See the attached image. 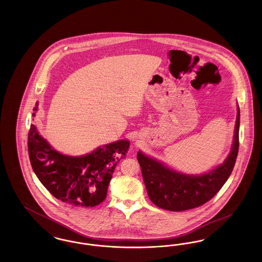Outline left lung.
<instances>
[{"label":"left lung","mask_w":262,"mask_h":262,"mask_svg":"<svg viewBox=\"0 0 262 262\" xmlns=\"http://www.w3.org/2000/svg\"><path fill=\"white\" fill-rule=\"evenodd\" d=\"M239 108L233 146L224 162L202 174H187L174 171L141 151L137 160L150 200L158 207L170 211H184L204 204L221 189L232 173L238 151Z\"/></svg>","instance_id":"obj_1"}]
</instances>
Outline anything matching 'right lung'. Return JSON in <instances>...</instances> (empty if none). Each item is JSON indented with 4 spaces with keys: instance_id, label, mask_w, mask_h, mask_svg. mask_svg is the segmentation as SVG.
<instances>
[{
    "instance_id": "1",
    "label": "right lung",
    "mask_w": 262,
    "mask_h": 262,
    "mask_svg": "<svg viewBox=\"0 0 262 262\" xmlns=\"http://www.w3.org/2000/svg\"><path fill=\"white\" fill-rule=\"evenodd\" d=\"M38 102L32 114L35 117ZM28 154L39 181L58 200L71 205L93 207L106 199L117 164L129 147L126 139L97 147L83 156H69L54 149L34 125L28 133Z\"/></svg>"
}]
</instances>
